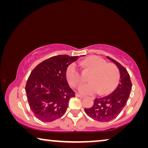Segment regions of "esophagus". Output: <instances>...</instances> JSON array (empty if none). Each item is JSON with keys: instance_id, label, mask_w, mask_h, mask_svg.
I'll return each instance as SVG.
<instances>
[{"instance_id": "obj_1", "label": "esophagus", "mask_w": 148, "mask_h": 148, "mask_svg": "<svg viewBox=\"0 0 148 148\" xmlns=\"http://www.w3.org/2000/svg\"><path fill=\"white\" fill-rule=\"evenodd\" d=\"M75 96H76L77 97H79V98H82V99H83V98H85V96H83V95H81V94H75Z\"/></svg>"}]
</instances>
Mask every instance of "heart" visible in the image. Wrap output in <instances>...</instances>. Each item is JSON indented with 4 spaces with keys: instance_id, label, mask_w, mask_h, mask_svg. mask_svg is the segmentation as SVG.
Segmentation results:
<instances>
[{
    "instance_id": "heart-1",
    "label": "heart",
    "mask_w": 148,
    "mask_h": 148,
    "mask_svg": "<svg viewBox=\"0 0 148 148\" xmlns=\"http://www.w3.org/2000/svg\"><path fill=\"white\" fill-rule=\"evenodd\" d=\"M85 67L92 70L89 80L90 82L78 87L82 94H107L116 88L119 79V72L114 64L107 63L106 60L98 56H92L82 62ZM66 78L71 86L76 87L83 79L78 66L75 62L70 64L66 70Z\"/></svg>"
}]
</instances>
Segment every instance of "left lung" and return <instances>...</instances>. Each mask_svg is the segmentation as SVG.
I'll return each mask as SVG.
<instances>
[{"instance_id": "1", "label": "left lung", "mask_w": 148, "mask_h": 148, "mask_svg": "<svg viewBox=\"0 0 148 148\" xmlns=\"http://www.w3.org/2000/svg\"><path fill=\"white\" fill-rule=\"evenodd\" d=\"M107 58L116 64L120 72L118 86L112 94L96 98L91 108L84 109L85 112L90 118L99 122H108L120 114L127 104L132 88L130 76L126 69L109 56H107Z\"/></svg>"}]
</instances>
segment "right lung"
Instances as JSON below:
<instances>
[{
    "label": "right lung",
    "mask_w": 148,
    "mask_h": 148,
    "mask_svg": "<svg viewBox=\"0 0 148 148\" xmlns=\"http://www.w3.org/2000/svg\"><path fill=\"white\" fill-rule=\"evenodd\" d=\"M78 56H52L38 64L29 75L25 92L30 109L42 122H52L66 112L75 92L66 78V68Z\"/></svg>",
    "instance_id": "obj_1"
}]
</instances>
